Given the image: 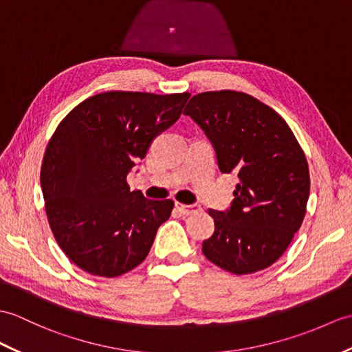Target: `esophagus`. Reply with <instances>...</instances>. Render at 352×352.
I'll list each match as a JSON object with an SVG mask.
<instances>
[{"label": "esophagus", "instance_id": "esophagus-1", "mask_svg": "<svg viewBox=\"0 0 352 352\" xmlns=\"http://www.w3.org/2000/svg\"><path fill=\"white\" fill-rule=\"evenodd\" d=\"M175 207L182 214H193V213H198L201 210V206H198V204H189V206H187V204L175 202Z\"/></svg>", "mask_w": 352, "mask_h": 352}]
</instances>
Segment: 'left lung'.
Segmentation results:
<instances>
[{
	"mask_svg": "<svg viewBox=\"0 0 352 352\" xmlns=\"http://www.w3.org/2000/svg\"><path fill=\"white\" fill-rule=\"evenodd\" d=\"M184 116L210 139L220 173L239 177L230 208L208 210L214 234L204 255L234 274L270 267L306 214L309 166L296 136L270 106L230 89L193 96Z\"/></svg>",
	"mask_w": 352,
	"mask_h": 352,
	"instance_id": "left-lung-1",
	"label": "left lung"
}]
</instances>
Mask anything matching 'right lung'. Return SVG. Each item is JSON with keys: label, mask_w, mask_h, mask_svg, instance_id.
Listing matches in <instances>:
<instances>
[{"label": "right lung", "mask_w": 352, "mask_h": 352, "mask_svg": "<svg viewBox=\"0 0 352 352\" xmlns=\"http://www.w3.org/2000/svg\"><path fill=\"white\" fill-rule=\"evenodd\" d=\"M190 94L108 91L79 103L56 127L40 184L56 243L84 272L116 277L148 255L170 199L130 190L127 175Z\"/></svg>", "instance_id": "1"}]
</instances>
